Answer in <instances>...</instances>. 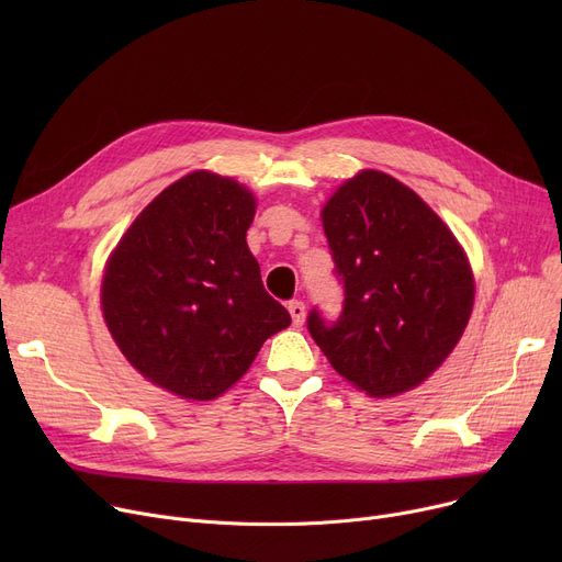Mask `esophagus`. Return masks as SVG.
<instances>
[{"mask_svg":"<svg viewBox=\"0 0 562 562\" xmlns=\"http://www.w3.org/2000/svg\"><path fill=\"white\" fill-rule=\"evenodd\" d=\"M286 310H289V314H291L293 326L301 328V326H303V321H305V303H301V301H291V303L286 305Z\"/></svg>","mask_w":562,"mask_h":562,"instance_id":"obj_1","label":"esophagus"}]
</instances>
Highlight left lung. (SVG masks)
I'll list each match as a JSON object with an SVG mask.
<instances>
[{
	"label": "left lung",
	"instance_id": "left-lung-1",
	"mask_svg": "<svg viewBox=\"0 0 562 562\" xmlns=\"http://www.w3.org/2000/svg\"><path fill=\"white\" fill-rule=\"evenodd\" d=\"M344 282V310L307 330L339 375L375 398L415 390L460 341L474 273L453 232L380 170L344 182L321 212Z\"/></svg>",
	"mask_w": 562,
	"mask_h": 562
}]
</instances>
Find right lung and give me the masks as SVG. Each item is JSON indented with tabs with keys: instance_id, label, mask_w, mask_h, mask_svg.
Wrapping results in <instances>:
<instances>
[{
	"instance_id": "obj_1",
	"label": "right lung",
	"mask_w": 562,
	"mask_h": 562,
	"mask_svg": "<svg viewBox=\"0 0 562 562\" xmlns=\"http://www.w3.org/2000/svg\"><path fill=\"white\" fill-rule=\"evenodd\" d=\"M255 206L232 177L195 170L147 204L111 252L106 328L153 385L212 401L291 323L246 244Z\"/></svg>"
}]
</instances>
